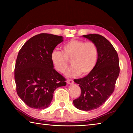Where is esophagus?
<instances>
[{"label": "esophagus", "mask_w": 133, "mask_h": 133, "mask_svg": "<svg viewBox=\"0 0 133 133\" xmlns=\"http://www.w3.org/2000/svg\"><path fill=\"white\" fill-rule=\"evenodd\" d=\"M67 84H73V83H74V82H73V80H67Z\"/></svg>", "instance_id": "obj_1"}]
</instances>
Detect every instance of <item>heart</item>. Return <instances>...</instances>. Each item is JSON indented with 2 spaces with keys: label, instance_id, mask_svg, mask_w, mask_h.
Segmentation results:
<instances>
[{
  "label": "heart",
  "instance_id": "b5f03b06",
  "mask_svg": "<svg viewBox=\"0 0 133 133\" xmlns=\"http://www.w3.org/2000/svg\"><path fill=\"white\" fill-rule=\"evenodd\" d=\"M98 50L93 42L72 39L62 46V51L54 50L50 54V60L55 69L64 73L71 60L73 65L67 70L66 75L74 77L87 75L92 72L98 60Z\"/></svg>",
  "mask_w": 133,
  "mask_h": 133
}]
</instances>
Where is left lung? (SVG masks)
Segmentation results:
<instances>
[{"label":"left lung","instance_id":"obj_1","mask_svg":"<svg viewBox=\"0 0 133 133\" xmlns=\"http://www.w3.org/2000/svg\"><path fill=\"white\" fill-rule=\"evenodd\" d=\"M96 44L98 50L95 68L85 77L75 79L79 84L81 95L73 100L75 106L83 111L96 109L113 93L120 73L118 54L111 43L97 34L83 35Z\"/></svg>","mask_w":133,"mask_h":133}]
</instances>
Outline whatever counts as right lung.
Masks as SVG:
<instances>
[{
  "label": "right lung",
  "instance_id": "obj_1",
  "mask_svg": "<svg viewBox=\"0 0 133 133\" xmlns=\"http://www.w3.org/2000/svg\"><path fill=\"white\" fill-rule=\"evenodd\" d=\"M63 41L61 36L41 33L29 39L19 51L15 69L17 93L32 109L48 107L55 90L66 85L50 60L51 51Z\"/></svg>",
  "mask_w": 133,
  "mask_h": 133
}]
</instances>
